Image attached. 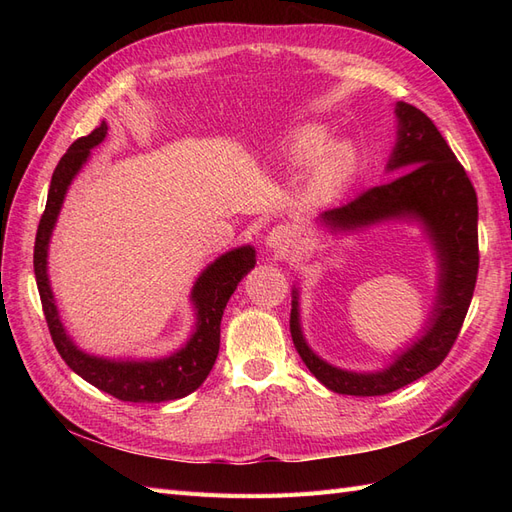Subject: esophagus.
Here are the masks:
<instances>
[{"mask_svg":"<svg viewBox=\"0 0 512 512\" xmlns=\"http://www.w3.org/2000/svg\"><path fill=\"white\" fill-rule=\"evenodd\" d=\"M267 245L275 254L288 256L292 252V247L297 245V235H294V230L288 224H277L275 228L269 230Z\"/></svg>","mask_w":512,"mask_h":512,"instance_id":"1","label":"esophagus"}]
</instances>
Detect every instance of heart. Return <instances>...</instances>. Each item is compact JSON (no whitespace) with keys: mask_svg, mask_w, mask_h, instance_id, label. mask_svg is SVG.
Returning a JSON list of instances; mask_svg holds the SVG:
<instances>
[{"mask_svg":"<svg viewBox=\"0 0 512 512\" xmlns=\"http://www.w3.org/2000/svg\"><path fill=\"white\" fill-rule=\"evenodd\" d=\"M331 145V136L324 128H305L294 138L290 147V164L294 168H305L314 164L312 190L316 194H329L350 175L354 158L346 145Z\"/></svg>","mask_w":512,"mask_h":512,"instance_id":"1","label":"heart"}]
</instances>
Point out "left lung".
I'll return each instance as SVG.
<instances>
[{"instance_id":"obj_1","label":"left lung","mask_w":512,"mask_h":512,"mask_svg":"<svg viewBox=\"0 0 512 512\" xmlns=\"http://www.w3.org/2000/svg\"><path fill=\"white\" fill-rule=\"evenodd\" d=\"M399 132L391 170H406L389 183L376 185L350 203L324 211L320 222L333 230H352L382 220H421L440 254V290L427 333L376 374H352L337 369L309 350L299 327L297 290H292L290 335L307 369L342 395L374 397L393 393L436 369L451 352L466 320L478 275V200L466 168L416 106L397 102Z\"/></svg>"}]
</instances>
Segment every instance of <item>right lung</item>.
<instances>
[{
  "mask_svg": "<svg viewBox=\"0 0 512 512\" xmlns=\"http://www.w3.org/2000/svg\"><path fill=\"white\" fill-rule=\"evenodd\" d=\"M106 130V123L102 121L94 132L74 141L55 168L49 198H46V207L36 232V284L53 344L72 371H76L89 384H94L96 389L113 395L115 399L132 401V404H160V401L181 399L190 395L209 376L220 350V322L224 307L230 294L235 292L237 284L250 273V269H254L256 252L250 245L237 247V250L220 256L198 277L192 290V301L196 305L198 318L196 331L190 337V342L185 344V348L166 356V359L143 363L108 361L98 359V356H89L76 348L64 331V324H61L57 314L55 299L49 286V275H46V252H49V239L57 222L61 203H64L68 185L87 162L89 149H94L104 141Z\"/></svg>",
  "mask_w": 512,
  "mask_h": 512,
  "instance_id": "obj_1",
  "label": "right lung"
}]
</instances>
